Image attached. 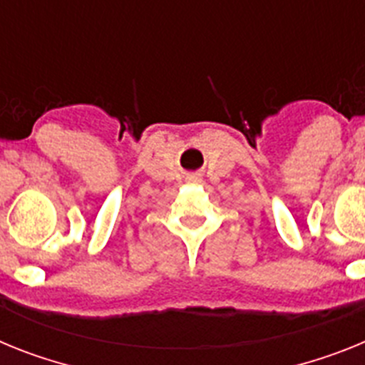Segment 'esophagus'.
Listing matches in <instances>:
<instances>
[{"mask_svg": "<svg viewBox=\"0 0 365 365\" xmlns=\"http://www.w3.org/2000/svg\"><path fill=\"white\" fill-rule=\"evenodd\" d=\"M195 180H196V178H195Z\"/></svg>", "mask_w": 365, "mask_h": 365, "instance_id": "esophagus-1", "label": "esophagus"}]
</instances>
